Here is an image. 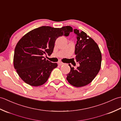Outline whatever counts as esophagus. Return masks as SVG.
Masks as SVG:
<instances>
[{"instance_id": "1", "label": "esophagus", "mask_w": 121, "mask_h": 121, "mask_svg": "<svg viewBox=\"0 0 121 121\" xmlns=\"http://www.w3.org/2000/svg\"><path fill=\"white\" fill-rule=\"evenodd\" d=\"M64 64H65V63H63L62 62H58V65H64Z\"/></svg>"}]
</instances>
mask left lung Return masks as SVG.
I'll list each match as a JSON object with an SVG mask.
<instances>
[{"label":"left lung","mask_w":121,"mask_h":121,"mask_svg":"<svg viewBox=\"0 0 121 121\" xmlns=\"http://www.w3.org/2000/svg\"><path fill=\"white\" fill-rule=\"evenodd\" d=\"M76 35L75 55L79 66L76 69L72 67L66 74L69 83L79 87L87 85L95 78L101 67V53L95 41L83 31L74 29Z\"/></svg>","instance_id":"1"}]
</instances>
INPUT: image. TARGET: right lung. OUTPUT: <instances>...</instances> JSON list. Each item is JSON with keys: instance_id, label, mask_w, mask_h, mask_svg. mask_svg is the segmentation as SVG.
<instances>
[{"instance_id": "add662e5", "label": "right lung", "mask_w": 121, "mask_h": 121, "mask_svg": "<svg viewBox=\"0 0 121 121\" xmlns=\"http://www.w3.org/2000/svg\"><path fill=\"white\" fill-rule=\"evenodd\" d=\"M72 32L70 26H43L23 36L15 48L13 58L14 69L22 80L32 86L45 84L58 65L46 60L43 56L52 54L59 37L68 36Z\"/></svg>"}]
</instances>
